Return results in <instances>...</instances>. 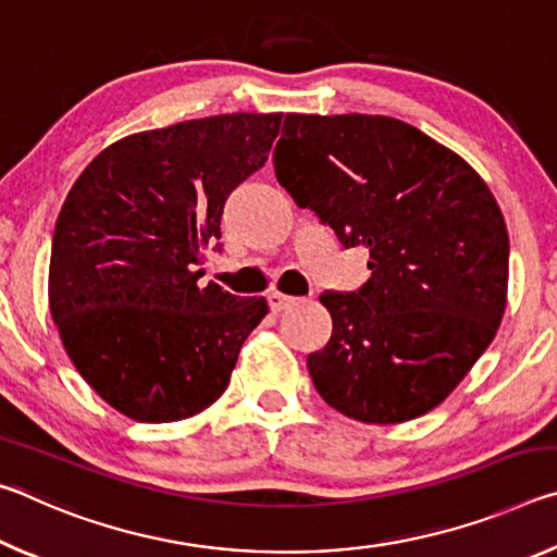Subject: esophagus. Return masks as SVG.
<instances>
[{
    "mask_svg": "<svg viewBox=\"0 0 557 557\" xmlns=\"http://www.w3.org/2000/svg\"><path fill=\"white\" fill-rule=\"evenodd\" d=\"M268 305H270L272 312H285V309H287L289 305H295V297L282 295V292H270V295H268Z\"/></svg>",
    "mask_w": 557,
    "mask_h": 557,
    "instance_id": "esophagus-1",
    "label": "esophagus"
}]
</instances>
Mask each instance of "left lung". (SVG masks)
<instances>
[{"instance_id": "8db88e82", "label": "left lung", "mask_w": 557, "mask_h": 557, "mask_svg": "<svg viewBox=\"0 0 557 557\" xmlns=\"http://www.w3.org/2000/svg\"><path fill=\"white\" fill-rule=\"evenodd\" d=\"M272 162L299 209L371 256L356 295L319 297L334 322L307 358L319 395L369 425L437 408L506 309L508 233L484 178L408 122L356 112H289Z\"/></svg>"}]
</instances>
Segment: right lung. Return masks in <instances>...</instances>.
I'll return each mask as SVG.
<instances>
[{"instance_id":"right-lung-1","label":"right lung","mask_w":557,"mask_h":557,"mask_svg":"<svg viewBox=\"0 0 557 557\" xmlns=\"http://www.w3.org/2000/svg\"><path fill=\"white\" fill-rule=\"evenodd\" d=\"M282 112L122 137L75 178L51 245L49 305L86 383L137 422L199 414L228 388L265 297L201 287L228 194L268 162Z\"/></svg>"}]
</instances>
